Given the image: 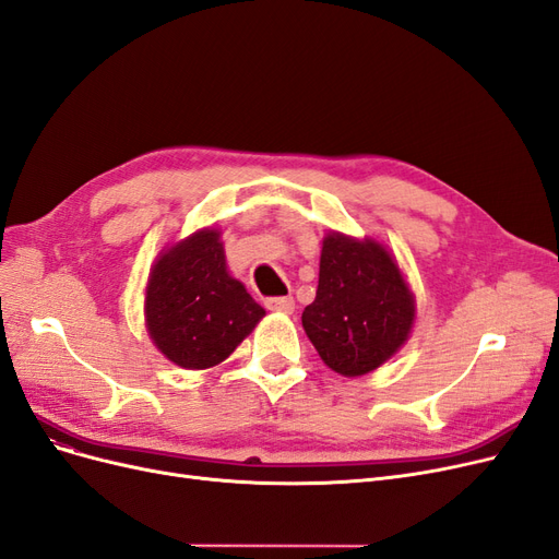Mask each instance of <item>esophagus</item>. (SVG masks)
<instances>
[{
  "label": "esophagus",
  "instance_id": "obj_1",
  "mask_svg": "<svg viewBox=\"0 0 559 559\" xmlns=\"http://www.w3.org/2000/svg\"><path fill=\"white\" fill-rule=\"evenodd\" d=\"M265 307L277 314H292L296 310V302L292 296H282V298H267Z\"/></svg>",
  "mask_w": 559,
  "mask_h": 559
}]
</instances>
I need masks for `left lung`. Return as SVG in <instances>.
I'll return each mask as SVG.
<instances>
[{"label": "left lung", "instance_id": "8db88e82", "mask_svg": "<svg viewBox=\"0 0 559 559\" xmlns=\"http://www.w3.org/2000/svg\"><path fill=\"white\" fill-rule=\"evenodd\" d=\"M414 321V294L386 245L325 234L317 298L305 307L302 329L331 370H377L409 340Z\"/></svg>", "mask_w": 559, "mask_h": 559}]
</instances>
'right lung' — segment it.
I'll list each match as a JSON object with an SVG mask.
<instances>
[{
  "instance_id": "1",
  "label": "right lung",
  "mask_w": 559,
  "mask_h": 559,
  "mask_svg": "<svg viewBox=\"0 0 559 559\" xmlns=\"http://www.w3.org/2000/svg\"><path fill=\"white\" fill-rule=\"evenodd\" d=\"M143 312L150 340L185 370L215 368L265 317L228 273L222 230L213 226L162 249L147 277Z\"/></svg>"
}]
</instances>
